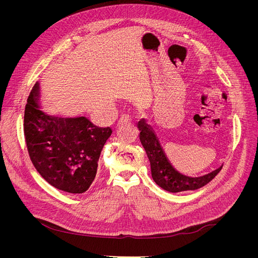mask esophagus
Listing matches in <instances>:
<instances>
[{
  "instance_id": "34e87169",
  "label": "esophagus",
  "mask_w": 258,
  "mask_h": 258,
  "mask_svg": "<svg viewBox=\"0 0 258 258\" xmlns=\"http://www.w3.org/2000/svg\"><path fill=\"white\" fill-rule=\"evenodd\" d=\"M132 120V118H131V116L130 115H122L121 117H120V119H119V123H126V122H130Z\"/></svg>"
}]
</instances>
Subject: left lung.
<instances>
[{"instance_id":"8db88e82","label":"left lung","mask_w":258,"mask_h":258,"mask_svg":"<svg viewBox=\"0 0 258 258\" xmlns=\"http://www.w3.org/2000/svg\"><path fill=\"white\" fill-rule=\"evenodd\" d=\"M138 128L140 130V141H141L151 163L152 177L154 182L162 189L170 192L198 189L212 181L215 175L222 170L223 165L213 170L212 172L197 177L186 176L179 173L167 158L150 124H147L144 119H141L138 123Z\"/></svg>"}]
</instances>
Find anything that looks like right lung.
<instances>
[{
    "label": "right lung",
    "mask_w": 258,
    "mask_h": 258,
    "mask_svg": "<svg viewBox=\"0 0 258 258\" xmlns=\"http://www.w3.org/2000/svg\"><path fill=\"white\" fill-rule=\"evenodd\" d=\"M25 138L31 161L46 182L71 194L87 190L97 174L101 151L112 129L99 128L86 117L62 118L43 111L40 84L25 108Z\"/></svg>",
    "instance_id": "obj_1"
}]
</instances>
